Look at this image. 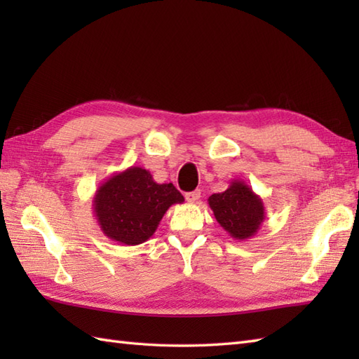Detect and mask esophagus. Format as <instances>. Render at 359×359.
<instances>
[{"mask_svg":"<svg viewBox=\"0 0 359 359\" xmlns=\"http://www.w3.org/2000/svg\"><path fill=\"white\" fill-rule=\"evenodd\" d=\"M185 199H187V202H189V203L197 202V201L201 199V189H194V191H191V193H187V194H185Z\"/></svg>","mask_w":359,"mask_h":359,"instance_id":"esophagus-1","label":"esophagus"}]
</instances>
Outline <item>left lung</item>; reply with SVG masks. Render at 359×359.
<instances>
[{"mask_svg":"<svg viewBox=\"0 0 359 359\" xmlns=\"http://www.w3.org/2000/svg\"><path fill=\"white\" fill-rule=\"evenodd\" d=\"M208 205L219 225L238 241L253 238L265 220L262 199L243 180H231L224 193L211 194Z\"/></svg>","mask_w":359,"mask_h":359,"instance_id":"obj_1","label":"left lung"}]
</instances>
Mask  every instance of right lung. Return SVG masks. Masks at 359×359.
<instances>
[{"instance_id": "obj_1", "label": "right lung", "mask_w": 359, "mask_h": 359, "mask_svg": "<svg viewBox=\"0 0 359 359\" xmlns=\"http://www.w3.org/2000/svg\"><path fill=\"white\" fill-rule=\"evenodd\" d=\"M184 201L172 184H157L148 170L129 166L97 188L93 208L106 238L139 245L156 233L168 208Z\"/></svg>"}]
</instances>
